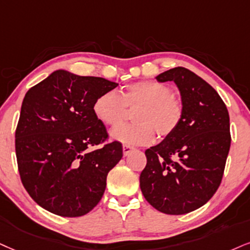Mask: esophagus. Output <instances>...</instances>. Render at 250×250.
Wrapping results in <instances>:
<instances>
[{
    "label": "esophagus",
    "instance_id": "esophagus-1",
    "mask_svg": "<svg viewBox=\"0 0 250 250\" xmlns=\"http://www.w3.org/2000/svg\"><path fill=\"white\" fill-rule=\"evenodd\" d=\"M131 150H133V147L132 146H128V145H124V146H123V153H124L125 156L128 155Z\"/></svg>",
    "mask_w": 250,
    "mask_h": 250
}]
</instances>
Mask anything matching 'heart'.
<instances>
[{
    "label": "heart",
    "instance_id": "1",
    "mask_svg": "<svg viewBox=\"0 0 250 250\" xmlns=\"http://www.w3.org/2000/svg\"><path fill=\"white\" fill-rule=\"evenodd\" d=\"M126 107L135 109V124L122 125L111 132V137L124 145L145 146L160 137H167L177 128L183 118V103L174 96L172 89L156 81L130 83L120 90L104 92L94 102L95 116L104 125L116 127L124 119Z\"/></svg>",
    "mask_w": 250,
    "mask_h": 250
}]
</instances>
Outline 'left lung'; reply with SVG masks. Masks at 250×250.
Returning a JSON list of instances; mask_svg holds the SVG:
<instances>
[{"label": "left lung", "instance_id": "1", "mask_svg": "<svg viewBox=\"0 0 250 250\" xmlns=\"http://www.w3.org/2000/svg\"><path fill=\"white\" fill-rule=\"evenodd\" d=\"M156 80L176 83L184 113L176 130L145 152L140 189L158 211L186 214L208 203L220 186L230 147L229 115L218 92L184 67Z\"/></svg>", "mask_w": 250, "mask_h": 250}]
</instances>
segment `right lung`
Returning a JSON list of instances; mask_svg holds the SVG:
<instances>
[{"label": "right lung", "mask_w": 250, "mask_h": 250, "mask_svg": "<svg viewBox=\"0 0 250 250\" xmlns=\"http://www.w3.org/2000/svg\"><path fill=\"white\" fill-rule=\"evenodd\" d=\"M117 83L57 70L21 103L15 133L18 171L37 204L61 217H81L103 197L109 171L123 158L95 116L94 102ZM104 146L90 151L92 146Z\"/></svg>", "instance_id": "right-lung-1"}]
</instances>
